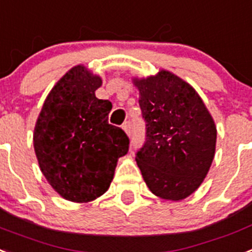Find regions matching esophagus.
<instances>
[{
    "instance_id": "34e87169",
    "label": "esophagus",
    "mask_w": 252,
    "mask_h": 252,
    "mask_svg": "<svg viewBox=\"0 0 252 252\" xmlns=\"http://www.w3.org/2000/svg\"><path fill=\"white\" fill-rule=\"evenodd\" d=\"M123 129L126 130V134H130L132 133V123L130 122H126L123 124Z\"/></svg>"
}]
</instances>
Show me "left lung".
<instances>
[{"instance_id": "left-lung-1", "label": "left lung", "mask_w": 252, "mask_h": 252, "mask_svg": "<svg viewBox=\"0 0 252 252\" xmlns=\"http://www.w3.org/2000/svg\"><path fill=\"white\" fill-rule=\"evenodd\" d=\"M146 123L136 161L150 191L179 201L193 193L215 155L217 126L201 97L170 71L134 79Z\"/></svg>"}]
</instances>
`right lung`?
Returning <instances> with one entry per match:
<instances>
[{
  "label": "right lung",
  "mask_w": 252,
  "mask_h": 252,
  "mask_svg": "<svg viewBox=\"0 0 252 252\" xmlns=\"http://www.w3.org/2000/svg\"><path fill=\"white\" fill-rule=\"evenodd\" d=\"M102 80L82 65L51 90L35 123L34 151L52 188L65 200L90 202L107 191L129 138L109 124L113 105L97 98Z\"/></svg>",
  "instance_id": "obj_1"
}]
</instances>
